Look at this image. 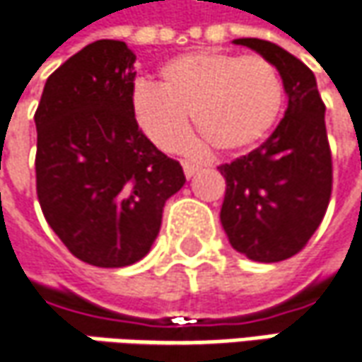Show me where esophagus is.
<instances>
[{"label": "esophagus", "mask_w": 362, "mask_h": 362, "mask_svg": "<svg viewBox=\"0 0 362 362\" xmlns=\"http://www.w3.org/2000/svg\"><path fill=\"white\" fill-rule=\"evenodd\" d=\"M182 168H184V174H186V178H192V176H194V174L198 172V168H200V165L194 164V162H184V164H182Z\"/></svg>", "instance_id": "1"}]
</instances>
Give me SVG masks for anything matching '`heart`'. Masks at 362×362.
Listing matches in <instances>:
<instances>
[{
	"label": "heart",
	"instance_id": "heart-1",
	"mask_svg": "<svg viewBox=\"0 0 362 362\" xmlns=\"http://www.w3.org/2000/svg\"><path fill=\"white\" fill-rule=\"evenodd\" d=\"M284 101L281 74L267 58L202 48L170 58L160 69V85L139 83L132 109L160 150L186 146L192 115L198 134L216 150L239 153L274 132Z\"/></svg>",
	"mask_w": 362,
	"mask_h": 362
}]
</instances>
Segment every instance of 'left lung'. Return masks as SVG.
Instances as JSON below:
<instances>
[{"label": "left lung", "mask_w": 362, "mask_h": 362, "mask_svg": "<svg viewBox=\"0 0 362 362\" xmlns=\"http://www.w3.org/2000/svg\"><path fill=\"white\" fill-rule=\"evenodd\" d=\"M267 58L281 74L286 115L257 150L221 165L227 192L221 223L245 257L275 263L296 255L316 233L332 192V158L316 76L274 42L233 40Z\"/></svg>", "instance_id": "1"}]
</instances>
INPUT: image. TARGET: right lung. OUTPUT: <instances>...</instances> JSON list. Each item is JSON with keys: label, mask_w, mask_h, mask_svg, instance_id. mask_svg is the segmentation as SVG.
I'll return each mask as SVG.
<instances>
[{"label": "right lung", "mask_w": 362, "mask_h": 362, "mask_svg": "<svg viewBox=\"0 0 362 362\" xmlns=\"http://www.w3.org/2000/svg\"><path fill=\"white\" fill-rule=\"evenodd\" d=\"M135 54L97 40L56 69L36 109V192L58 239L97 267L144 259L182 165L141 134L134 117Z\"/></svg>", "instance_id": "right-lung-1"}]
</instances>
